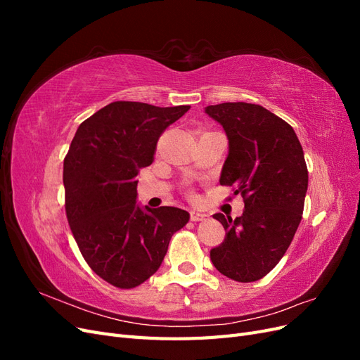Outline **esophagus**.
I'll return each instance as SVG.
<instances>
[{
    "mask_svg": "<svg viewBox=\"0 0 360 360\" xmlns=\"http://www.w3.org/2000/svg\"><path fill=\"white\" fill-rule=\"evenodd\" d=\"M205 219H207L205 213H201V212H197V210L191 212V221L198 222V221H205Z\"/></svg>",
    "mask_w": 360,
    "mask_h": 360,
    "instance_id": "34e87169",
    "label": "esophagus"
}]
</instances>
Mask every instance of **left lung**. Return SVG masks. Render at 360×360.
I'll return each instance as SVG.
<instances>
[{
  "label": "left lung",
  "mask_w": 360,
  "mask_h": 360,
  "mask_svg": "<svg viewBox=\"0 0 360 360\" xmlns=\"http://www.w3.org/2000/svg\"><path fill=\"white\" fill-rule=\"evenodd\" d=\"M205 114L228 138L219 183L234 186L245 201L242 216L213 217L225 228L224 242L210 250L213 266L238 282H254L284 257L302 221L308 168L292 127L266 108L226 102Z\"/></svg>",
  "instance_id": "obj_1"
}]
</instances>
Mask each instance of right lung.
Wrapping results in <instances>:
<instances>
[{
	"label": "right lung",
	"mask_w": 360,
	"mask_h": 360,
	"mask_svg": "<svg viewBox=\"0 0 360 360\" xmlns=\"http://www.w3.org/2000/svg\"><path fill=\"white\" fill-rule=\"evenodd\" d=\"M189 105L112 102L82 122L64 159L66 214L84 259L118 288L156 274L172 234L189 222L177 207L136 204V176L155 160L158 139Z\"/></svg>",
	"instance_id": "1"
}]
</instances>
